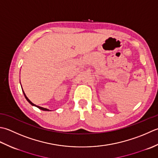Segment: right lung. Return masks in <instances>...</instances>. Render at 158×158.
Here are the masks:
<instances>
[{"mask_svg":"<svg viewBox=\"0 0 158 158\" xmlns=\"http://www.w3.org/2000/svg\"><path fill=\"white\" fill-rule=\"evenodd\" d=\"M23 91V93H24V97H25V98L27 99V100L30 103V104L32 105V106H36V107H37L38 108H40V110H45V111H50L49 110H48V109H47V108H42V107H40V106H37V105H35V104H33V103H32L29 99H28V98L27 97V96H26V95H25V93H24V91Z\"/></svg>","mask_w":158,"mask_h":158,"instance_id":"add662e5","label":"right lung"}]
</instances>
